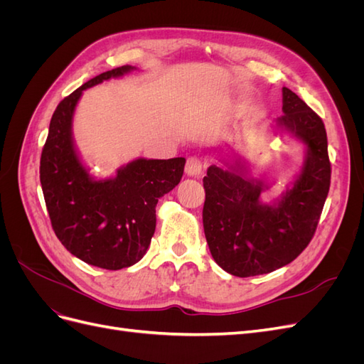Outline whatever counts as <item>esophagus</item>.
<instances>
[{
	"instance_id": "esophagus-1",
	"label": "esophagus",
	"mask_w": 364,
	"mask_h": 364,
	"mask_svg": "<svg viewBox=\"0 0 364 364\" xmlns=\"http://www.w3.org/2000/svg\"><path fill=\"white\" fill-rule=\"evenodd\" d=\"M185 173L186 176H191V178H197L203 173V162L200 158L197 156H191L186 159V165H185Z\"/></svg>"
}]
</instances>
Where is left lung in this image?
I'll return each instance as SVG.
<instances>
[{
    "mask_svg": "<svg viewBox=\"0 0 364 364\" xmlns=\"http://www.w3.org/2000/svg\"><path fill=\"white\" fill-rule=\"evenodd\" d=\"M277 127L302 141L301 173L278 200L262 203L269 185L247 176L237 156L211 165L203 178V229L214 261L234 277L247 278L287 266L310 243L331 183V162L322 118L289 87H282Z\"/></svg>",
    "mask_w": 364,
    "mask_h": 364,
    "instance_id": "left-lung-1",
    "label": "left lung"
}]
</instances>
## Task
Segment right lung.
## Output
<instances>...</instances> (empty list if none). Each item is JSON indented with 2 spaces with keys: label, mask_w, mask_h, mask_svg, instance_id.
<instances>
[{
  "label": "right lung",
  "mask_w": 364,
  "mask_h": 364,
  "mask_svg": "<svg viewBox=\"0 0 364 364\" xmlns=\"http://www.w3.org/2000/svg\"><path fill=\"white\" fill-rule=\"evenodd\" d=\"M135 68L124 65L82 85L58 105L41 155V185L54 234L74 257L119 270L136 264L156 228V203L182 179L185 158L132 161L111 179L90 174L73 139V117L85 90Z\"/></svg>",
  "instance_id": "right-lung-1"
}]
</instances>
